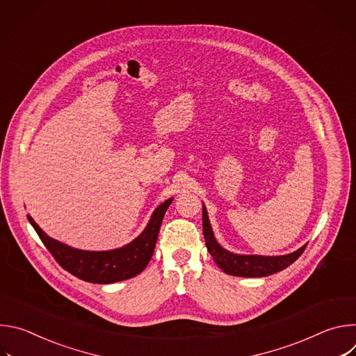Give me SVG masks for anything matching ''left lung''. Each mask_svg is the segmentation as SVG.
<instances>
[{
  "mask_svg": "<svg viewBox=\"0 0 356 356\" xmlns=\"http://www.w3.org/2000/svg\"><path fill=\"white\" fill-rule=\"evenodd\" d=\"M202 232L207 245V250L213 257L217 266L231 276L239 277H265L277 273L290 266L306 249L307 243L297 250L282 257H264V255H239L222 248L213 232L207 209L202 204Z\"/></svg>",
  "mask_w": 356,
  "mask_h": 356,
  "instance_id": "left-lung-1",
  "label": "left lung"
}]
</instances>
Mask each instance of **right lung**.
<instances>
[{
  "label": "right lung",
  "mask_w": 356,
  "mask_h": 356,
  "mask_svg": "<svg viewBox=\"0 0 356 356\" xmlns=\"http://www.w3.org/2000/svg\"><path fill=\"white\" fill-rule=\"evenodd\" d=\"M173 198L166 200L152 214L145 229L129 243L111 250H83L72 248L44 234V231L26 216L43 245L56 262L73 276L98 284H110L139 275L149 264L156 246L165 213Z\"/></svg>",
  "instance_id": "obj_1"
}]
</instances>
